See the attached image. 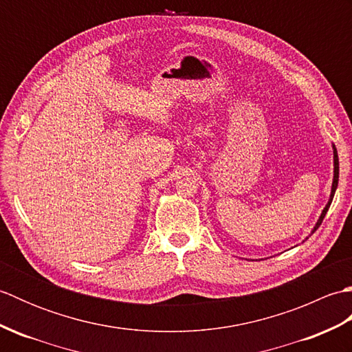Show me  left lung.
<instances>
[{"instance_id":"left-lung-1","label":"left lung","mask_w":352,"mask_h":352,"mask_svg":"<svg viewBox=\"0 0 352 352\" xmlns=\"http://www.w3.org/2000/svg\"><path fill=\"white\" fill-rule=\"evenodd\" d=\"M333 149H334V178H333L331 195H330V199H328V204L325 206L322 213H320V218H319V221L316 222V226H315V228H313L311 233H315V231L319 228L320 223H322V221H324V218H325V214H327V212H328V208H330V206H331L334 192H336V189H338V183H339V157H338V149H336V148H333Z\"/></svg>"}]
</instances>
